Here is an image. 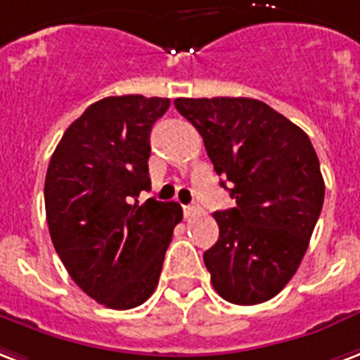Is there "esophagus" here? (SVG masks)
I'll return each mask as SVG.
<instances>
[{"mask_svg": "<svg viewBox=\"0 0 360 360\" xmlns=\"http://www.w3.org/2000/svg\"><path fill=\"white\" fill-rule=\"evenodd\" d=\"M198 212H200V210H198L196 206H185V207H183V214H185V217H187V219L194 217V215L198 214Z\"/></svg>", "mask_w": 360, "mask_h": 360, "instance_id": "34e87169", "label": "esophagus"}]
</instances>
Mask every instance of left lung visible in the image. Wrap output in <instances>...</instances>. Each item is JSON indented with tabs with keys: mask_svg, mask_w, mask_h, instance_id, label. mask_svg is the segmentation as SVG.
<instances>
[{
	"mask_svg": "<svg viewBox=\"0 0 360 360\" xmlns=\"http://www.w3.org/2000/svg\"><path fill=\"white\" fill-rule=\"evenodd\" d=\"M173 105L198 129L221 187L236 200L214 214L219 238L204 252L215 292L236 305L267 302L297 271L321 215L324 179L315 148L307 133L257 98Z\"/></svg>",
	"mask_w": 360,
	"mask_h": 360,
	"instance_id": "8db88e82",
	"label": "left lung"
}]
</instances>
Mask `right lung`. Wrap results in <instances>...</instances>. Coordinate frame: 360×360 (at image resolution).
Returning a JSON list of instances; mask_svg holds the SVG:
<instances>
[{"label":"right lung","mask_w":360,"mask_h":360,"mask_svg":"<svg viewBox=\"0 0 360 360\" xmlns=\"http://www.w3.org/2000/svg\"><path fill=\"white\" fill-rule=\"evenodd\" d=\"M169 98L106 97L72 122L45 175V214L53 246L72 281L95 302L126 311L158 284L177 202L148 198L150 129Z\"/></svg>","instance_id":"obj_1"}]
</instances>
